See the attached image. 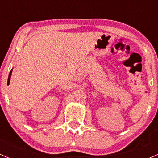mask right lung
I'll list each match as a JSON object with an SVG mask.
<instances>
[{"instance_id":"obj_1","label":"right lung","mask_w":158,"mask_h":158,"mask_svg":"<svg viewBox=\"0 0 158 158\" xmlns=\"http://www.w3.org/2000/svg\"><path fill=\"white\" fill-rule=\"evenodd\" d=\"M11 73H12V70H11V71L10 72V74H9V76H8V79H7V85H9V82H10V79Z\"/></svg>"}]
</instances>
